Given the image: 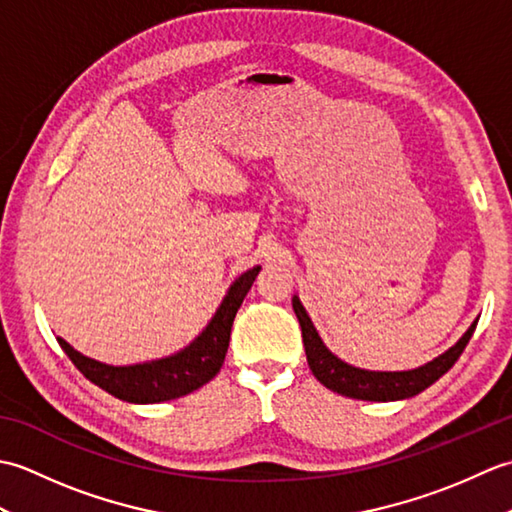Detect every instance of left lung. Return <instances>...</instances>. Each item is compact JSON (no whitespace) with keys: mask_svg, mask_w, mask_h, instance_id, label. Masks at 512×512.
I'll list each match as a JSON object with an SVG mask.
<instances>
[{"mask_svg":"<svg viewBox=\"0 0 512 512\" xmlns=\"http://www.w3.org/2000/svg\"><path fill=\"white\" fill-rule=\"evenodd\" d=\"M292 308H295V314L301 325V336H303V347H306L308 365L312 369V374L317 376L319 383L341 396L358 398V400H374V402L411 398L427 389L429 385L436 383V380L447 374L455 365V361H458L466 343L471 341L477 325V319H475L471 323V328L464 332V336L458 343L449 347V350L440 354L438 358H433V361H429L427 365L409 369V372H369V369L347 365L323 345L317 328L312 325L308 312L301 306L297 295L292 297Z\"/></svg>","mask_w":512,"mask_h":512,"instance_id":"1","label":"left lung"}]
</instances>
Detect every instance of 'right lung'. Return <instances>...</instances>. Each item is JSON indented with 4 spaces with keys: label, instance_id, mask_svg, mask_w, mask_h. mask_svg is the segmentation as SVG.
Returning <instances> with one entry per match:
<instances>
[{
    "label": "right lung",
    "instance_id": "right-lung-1",
    "mask_svg": "<svg viewBox=\"0 0 512 512\" xmlns=\"http://www.w3.org/2000/svg\"><path fill=\"white\" fill-rule=\"evenodd\" d=\"M259 270H262V266L250 268L233 281L209 325L202 330L198 339L178 354L158 358V361L116 367L83 356L70 343H65L61 336H57V341L85 378L116 398L149 405V402H165L187 396L209 383L220 372L228 341H231L233 319Z\"/></svg>",
    "mask_w": 512,
    "mask_h": 512
}]
</instances>
